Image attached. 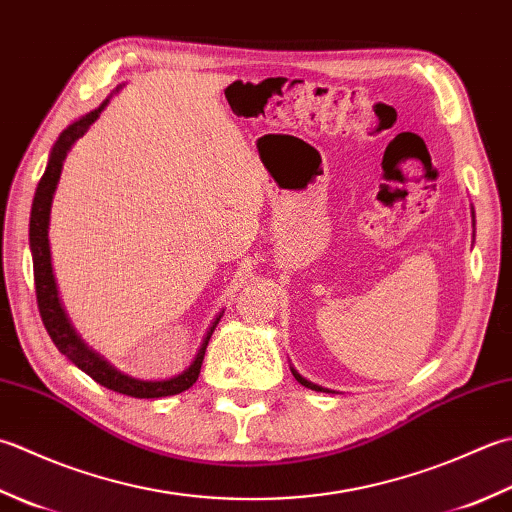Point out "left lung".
I'll use <instances>...</instances> for the list:
<instances>
[{
    "instance_id": "8db88e82",
    "label": "left lung",
    "mask_w": 512,
    "mask_h": 512,
    "mask_svg": "<svg viewBox=\"0 0 512 512\" xmlns=\"http://www.w3.org/2000/svg\"><path fill=\"white\" fill-rule=\"evenodd\" d=\"M293 375H295V379H297V382H299V384H302V386H306V388H310V390H324L322 386H317V384H310V382H308V379H304L302 375H297V373H295V370H293ZM324 393H326V390H324Z\"/></svg>"
}]
</instances>
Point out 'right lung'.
Here are the masks:
<instances>
[{
	"label": "right lung",
	"mask_w": 512,
	"mask_h": 512,
	"mask_svg": "<svg viewBox=\"0 0 512 512\" xmlns=\"http://www.w3.org/2000/svg\"><path fill=\"white\" fill-rule=\"evenodd\" d=\"M106 102L90 110L88 115L82 119H77L75 124H70L53 146V153H50L48 166L44 170L42 179H39L37 190H35V199H33V210H30V250H33V270H35V293H37V306H39V315H42V322L48 330L50 339L57 346V350L62 355H66L70 362H73L77 368H82L88 377H93L97 384H102L115 393H122L128 397H137V399H155V397H168V395H177L184 393L190 386L197 382L199 370H202V362L206 355V346L208 339L213 335V330L219 322V315L215 319V324L210 326L208 335L204 339L202 348L195 357V362L190 364L182 375L164 379V382H142V379H133L128 375H122L119 370H115L108 362H104L102 357L93 353L82 339L77 337V333L70 326L66 319V313L62 304H59L57 297V288H55V279H53V268H50V248H48V217H50V204H53V193L59 182V175H62V166L66 153L70 150L79 137H82L90 124L95 122L99 113L106 108Z\"/></svg>",
	"instance_id": "right-lung-1"
}]
</instances>
